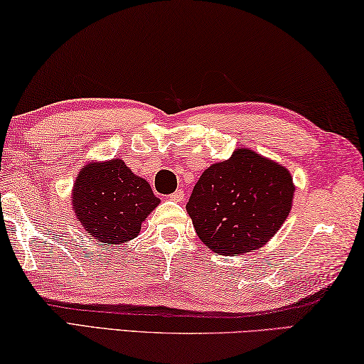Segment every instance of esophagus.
Wrapping results in <instances>:
<instances>
[{
	"label": "esophagus",
	"mask_w": 364,
	"mask_h": 364,
	"mask_svg": "<svg viewBox=\"0 0 364 364\" xmlns=\"http://www.w3.org/2000/svg\"><path fill=\"white\" fill-rule=\"evenodd\" d=\"M169 198H171L172 201H182V200H183V190H182V188H178L177 192H174L172 195H169Z\"/></svg>",
	"instance_id": "obj_1"
}]
</instances>
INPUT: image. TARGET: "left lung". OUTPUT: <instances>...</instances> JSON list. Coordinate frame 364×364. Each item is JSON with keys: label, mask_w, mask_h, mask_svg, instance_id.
Masks as SVG:
<instances>
[{"label": "left lung", "mask_w": 364, "mask_h": 364, "mask_svg": "<svg viewBox=\"0 0 364 364\" xmlns=\"http://www.w3.org/2000/svg\"><path fill=\"white\" fill-rule=\"evenodd\" d=\"M294 193L285 166L238 146L200 176L186 208L196 235L211 252L238 256L264 247L277 234Z\"/></svg>", "instance_id": "1"}]
</instances>
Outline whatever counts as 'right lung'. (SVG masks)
<instances>
[{"label":"right lung","instance_id":"obj_1","mask_svg":"<svg viewBox=\"0 0 364 364\" xmlns=\"http://www.w3.org/2000/svg\"><path fill=\"white\" fill-rule=\"evenodd\" d=\"M75 218L100 247L122 245L140 234L161 200L121 158L82 166L70 195Z\"/></svg>","mask_w":364,"mask_h":364}]
</instances>
